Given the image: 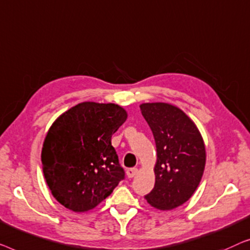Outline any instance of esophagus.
Masks as SVG:
<instances>
[{"instance_id":"esophagus-1","label":"esophagus","mask_w":250,"mask_h":250,"mask_svg":"<svg viewBox=\"0 0 250 250\" xmlns=\"http://www.w3.org/2000/svg\"><path fill=\"white\" fill-rule=\"evenodd\" d=\"M137 172H138V168L136 167L128 168V170H126V175H128V178H133L137 174Z\"/></svg>"}]
</instances>
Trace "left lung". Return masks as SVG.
I'll return each mask as SVG.
<instances>
[{"instance_id":"left-lung-1","label":"left lung","mask_w":250,"mask_h":250,"mask_svg":"<svg viewBox=\"0 0 250 250\" xmlns=\"http://www.w3.org/2000/svg\"><path fill=\"white\" fill-rule=\"evenodd\" d=\"M139 107L153 132L157 153L155 186L145 198L156 209H173L194 195L202 180L205 144L194 121L174 105L159 102Z\"/></svg>"}]
</instances>
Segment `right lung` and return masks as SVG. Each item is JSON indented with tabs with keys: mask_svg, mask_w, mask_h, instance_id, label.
<instances>
[{
	"mask_svg": "<svg viewBox=\"0 0 250 250\" xmlns=\"http://www.w3.org/2000/svg\"><path fill=\"white\" fill-rule=\"evenodd\" d=\"M126 118L118 104L83 102L48 129L42 148L43 173L52 195L65 208L93 209L125 179L111 138Z\"/></svg>",
	"mask_w": 250,
	"mask_h": 250,
	"instance_id": "obj_1",
	"label": "right lung"
}]
</instances>
